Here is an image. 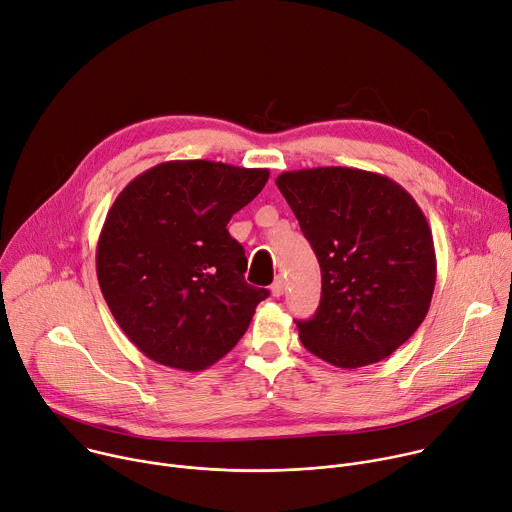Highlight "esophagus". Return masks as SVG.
I'll list each match as a JSON object with an SVG mask.
<instances>
[{
	"label": "esophagus",
	"mask_w": 512,
	"mask_h": 512,
	"mask_svg": "<svg viewBox=\"0 0 512 512\" xmlns=\"http://www.w3.org/2000/svg\"><path fill=\"white\" fill-rule=\"evenodd\" d=\"M270 291H272V295H274V297H280L282 293H285V278H282V276H276V278H274V282H272Z\"/></svg>",
	"instance_id": "34e87169"
}]
</instances>
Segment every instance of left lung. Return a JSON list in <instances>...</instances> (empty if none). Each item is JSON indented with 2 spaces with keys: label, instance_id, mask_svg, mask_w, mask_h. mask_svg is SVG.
I'll return each instance as SVG.
<instances>
[{
  "label": "left lung",
  "instance_id": "1",
  "mask_svg": "<svg viewBox=\"0 0 512 512\" xmlns=\"http://www.w3.org/2000/svg\"><path fill=\"white\" fill-rule=\"evenodd\" d=\"M276 187L321 266L303 346L337 368L388 358L423 323L437 276L429 223L392 179L348 166L289 170Z\"/></svg>",
  "mask_w": 512,
  "mask_h": 512
}]
</instances>
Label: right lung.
Here are the masks:
<instances>
[{
  "mask_svg": "<svg viewBox=\"0 0 512 512\" xmlns=\"http://www.w3.org/2000/svg\"><path fill=\"white\" fill-rule=\"evenodd\" d=\"M266 168L170 160L113 201L97 242L103 299L150 360L199 372L246 333L266 289L246 282L227 223L266 185Z\"/></svg>",
  "mask_w": 512,
  "mask_h": 512,
  "instance_id": "obj_1",
  "label": "right lung"
}]
</instances>
